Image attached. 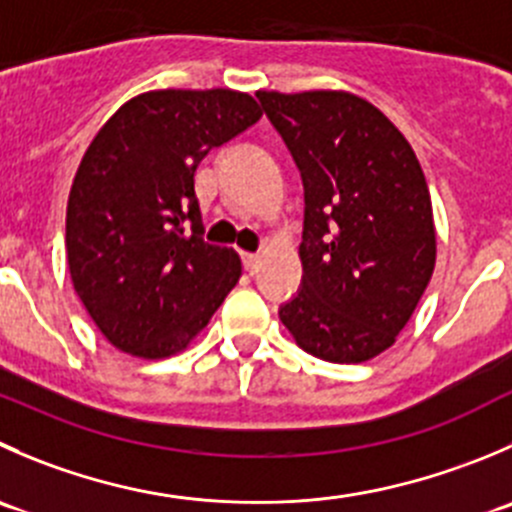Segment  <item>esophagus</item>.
Here are the masks:
<instances>
[{
	"instance_id": "esophagus-1",
	"label": "esophagus",
	"mask_w": 512,
	"mask_h": 512,
	"mask_svg": "<svg viewBox=\"0 0 512 512\" xmlns=\"http://www.w3.org/2000/svg\"><path fill=\"white\" fill-rule=\"evenodd\" d=\"M257 265H260V255L257 252H242V267L247 272H255Z\"/></svg>"
}]
</instances>
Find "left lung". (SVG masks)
<instances>
[{"instance_id":"obj_1","label":"left lung","mask_w":512,"mask_h":512,"mask_svg":"<svg viewBox=\"0 0 512 512\" xmlns=\"http://www.w3.org/2000/svg\"><path fill=\"white\" fill-rule=\"evenodd\" d=\"M305 190L302 282L280 305L297 345L365 362L395 342L435 267L428 182L380 109L347 92H257Z\"/></svg>"}]
</instances>
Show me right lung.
<instances>
[{
  "label": "right lung",
  "instance_id": "right-lung-1",
  "mask_svg": "<svg viewBox=\"0 0 512 512\" xmlns=\"http://www.w3.org/2000/svg\"><path fill=\"white\" fill-rule=\"evenodd\" d=\"M260 117L250 94L162 89L122 104L84 152L67 262L79 300L122 352L185 350L240 280V257L205 240L195 172Z\"/></svg>",
  "mask_w": 512,
  "mask_h": 512
}]
</instances>
